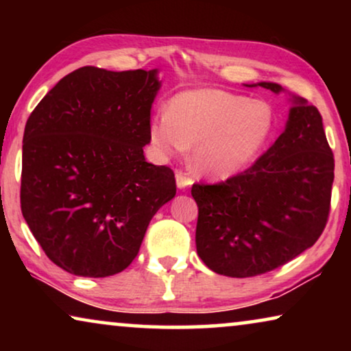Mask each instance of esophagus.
Returning a JSON list of instances; mask_svg holds the SVG:
<instances>
[{
	"label": "esophagus",
	"mask_w": 351,
	"mask_h": 351,
	"mask_svg": "<svg viewBox=\"0 0 351 351\" xmlns=\"http://www.w3.org/2000/svg\"><path fill=\"white\" fill-rule=\"evenodd\" d=\"M176 182H177V186H179L180 190L189 189V186L193 184V180H191L186 174H184V172H177V174H176Z\"/></svg>",
	"instance_id": "1"
}]
</instances>
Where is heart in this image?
Segmentation results:
<instances>
[{
    "label": "heart",
    "instance_id": "1",
    "mask_svg": "<svg viewBox=\"0 0 351 351\" xmlns=\"http://www.w3.org/2000/svg\"><path fill=\"white\" fill-rule=\"evenodd\" d=\"M273 112L262 100H249L222 89H193L177 94L167 113L153 117L148 136L161 160L184 156L214 179L246 169L271 136Z\"/></svg>",
    "mask_w": 351,
    "mask_h": 351
}]
</instances>
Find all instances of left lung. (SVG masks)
<instances>
[{
  "label": "left lung",
  "mask_w": 351,
  "mask_h": 351,
  "mask_svg": "<svg viewBox=\"0 0 351 351\" xmlns=\"http://www.w3.org/2000/svg\"><path fill=\"white\" fill-rule=\"evenodd\" d=\"M262 86L275 94L276 83ZM286 128L241 174L195 184L196 252L210 270L249 278L285 265L313 246L330 209L334 155L318 108L292 95Z\"/></svg>",
  "instance_id": "obj_1"
}]
</instances>
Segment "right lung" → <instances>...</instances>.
I'll return each mask as SVG.
<instances>
[{
    "mask_svg": "<svg viewBox=\"0 0 351 351\" xmlns=\"http://www.w3.org/2000/svg\"><path fill=\"white\" fill-rule=\"evenodd\" d=\"M158 70L83 66L33 110L22 147L21 208L57 267L105 278L131 265L174 172L145 161Z\"/></svg>",
    "mask_w": 351,
    "mask_h": 351,
    "instance_id": "obj_1",
    "label": "right lung"
}]
</instances>
